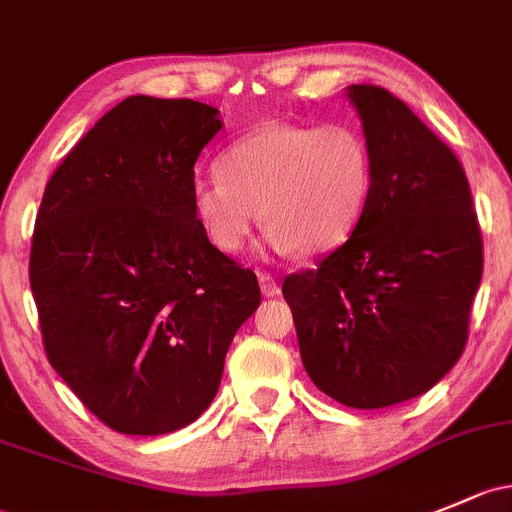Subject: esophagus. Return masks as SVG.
<instances>
[{"mask_svg": "<svg viewBox=\"0 0 512 512\" xmlns=\"http://www.w3.org/2000/svg\"><path fill=\"white\" fill-rule=\"evenodd\" d=\"M257 279H260V289H262V294H265V297H277V294L282 292V287H279V282L272 277L270 272L257 270Z\"/></svg>", "mask_w": 512, "mask_h": 512, "instance_id": "obj_1", "label": "esophagus"}]
</instances>
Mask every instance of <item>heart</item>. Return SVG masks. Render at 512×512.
Returning <instances> with one entry per match:
<instances>
[{
	"instance_id": "b5f03b06",
	"label": "heart",
	"mask_w": 512,
	"mask_h": 512,
	"mask_svg": "<svg viewBox=\"0 0 512 512\" xmlns=\"http://www.w3.org/2000/svg\"><path fill=\"white\" fill-rule=\"evenodd\" d=\"M218 169L193 181L191 208L225 255L245 247L257 220L277 252L333 250L358 225L373 184L368 144L343 122H262L223 149Z\"/></svg>"
}]
</instances>
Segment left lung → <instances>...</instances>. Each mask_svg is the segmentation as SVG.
Masks as SVG:
<instances>
[{
	"label": "left lung",
	"mask_w": 512,
	"mask_h": 512,
	"mask_svg": "<svg viewBox=\"0 0 512 512\" xmlns=\"http://www.w3.org/2000/svg\"><path fill=\"white\" fill-rule=\"evenodd\" d=\"M373 184L351 238L282 294L306 373L355 410L412 400L469 341L483 240L456 154L390 90L351 85Z\"/></svg>",
	"instance_id": "left-lung-1"
}]
</instances>
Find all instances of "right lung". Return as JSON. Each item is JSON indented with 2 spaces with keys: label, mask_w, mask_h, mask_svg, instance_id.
<instances>
[{
  "label": "right lung",
  "mask_w": 512,
  "mask_h": 512,
  "mask_svg": "<svg viewBox=\"0 0 512 512\" xmlns=\"http://www.w3.org/2000/svg\"><path fill=\"white\" fill-rule=\"evenodd\" d=\"M218 110L132 95L102 115L43 191L29 282L48 363L100 422L157 437L213 402L255 272L193 218L198 154Z\"/></svg>",
  "instance_id": "right-lung-1"
}]
</instances>
